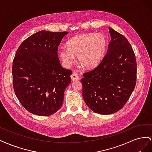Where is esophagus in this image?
I'll list each match as a JSON object with an SVG mask.
<instances>
[{"label":"esophagus","instance_id":"obj_1","mask_svg":"<svg viewBox=\"0 0 152 152\" xmlns=\"http://www.w3.org/2000/svg\"><path fill=\"white\" fill-rule=\"evenodd\" d=\"M71 79L73 81H76L79 80L80 79V78L76 72H73L71 75Z\"/></svg>","mask_w":152,"mask_h":152}]
</instances>
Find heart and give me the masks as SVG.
I'll use <instances>...</instances> for the list:
<instances>
[{
	"label": "heart",
	"instance_id": "b5f03b06",
	"mask_svg": "<svg viewBox=\"0 0 152 152\" xmlns=\"http://www.w3.org/2000/svg\"><path fill=\"white\" fill-rule=\"evenodd\" d=\"M107 47V39L102 34H81L73 37L66 42V48L59 50V56L66 66L74 63L73 55H77L78 61L84 68L97 66L103 59Z\"/></svg>",
	"mask_w": 152,
	"mask_h": 152
}]
</instances>
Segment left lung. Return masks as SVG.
I'll list each match as a JSON object with an SVG mask.
<instances>
[{
    "mask_svg": "<svg viewBox=\"0 0 152 152\" xmlns=\"http://www.w3.org/2000/svg\"><path fill=\"white\" fill-rule=\"evenodd\" d=\"M111 41L107 53L94 70L81 79L82 96L92 111L102 115L115 113L126 104L135 88L137 65L131 44L109 27Z\"/></svg>",
    "mask_w": 152,
    "mask_h": 152,
    "instance_id": "1",
    "label": "left lung"
}]
</instances>
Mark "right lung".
<instances>
[{"label":"right lung","instance_id":"obj_1","mask_svg":"<svg viewBox=\"0 0 152 152\" xmlns=\"http://www.w3.org/2000/svg\"><path fill=\"white\" fill-rule=\"evenodd\" d=\"M66 31L41 30L25 39L12 62V83L19 102L31 113L49 116L61 107L72 72L61 66L58 48Z\"/></svg>","mask_w":152,"mask_h":152}]
</instances>
